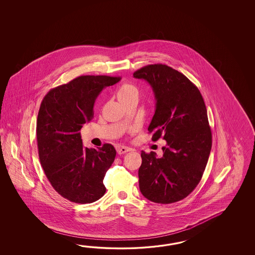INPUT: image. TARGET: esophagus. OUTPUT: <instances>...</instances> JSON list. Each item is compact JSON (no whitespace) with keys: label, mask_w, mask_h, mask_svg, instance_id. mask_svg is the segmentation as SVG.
I'll use <instances>...</instances> for the list:
<instances>
[{"label":"esophagus","mask_w":255,"mask_h":255,"mask_svg":"<svg viewBox=\"0 0 255 255\" xmlns=\"http://www.w3.org/2000/svg\"><path fill=\"white\" fill-rule=\"evenodd\" d=\"M131 150V148L129 147H128V146H120L117 148V151L118 153L120 154V155H122V154H125L127 152L130 151Z\"/></svg>","instance_id":"esophagus-1"}]
</instances>
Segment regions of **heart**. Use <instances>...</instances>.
Masks as SVG:
<instances>
[{"label": "heart", "instance_id": "1", "mask_svg": "<svg viewBox=\"0 0 255 255\" xmlns=\"http://www.w3.org/2000/svg\"><path fill=\"white\" fill-rule=\"evenodd\" d=\"M118 98L121 103H125L134 98H138V90L134 85L124 84L118 90Z\"/></svg>", "mask_w": 255, "mask_h": 255}]
</instances>
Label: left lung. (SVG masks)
Here are the masks:
<instances>
[{
	"mask_svg": "<svg viewBox=\"0 0 255 255\" xmlns=\"http://www.w3.org/2000/svg\"><path fill=\"white\" fill-rule=\"evenodd\" d=\"M133 76L150 85L157 101L147 128L152 140L162 136L167 141L162 157L141 152V193L156 203L181 201L201 181L212 149L204 100L189 78L168 65H146Z\"/></svg>",
	"mask_w": 255,
	"mask_h": 255,
	"instance_id": "8db88e82",
	"label": "left lung"
}]
</instances>
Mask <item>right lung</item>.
<instances>
[{"mask_svg":"<svg viewBox=\"0 0 255 255\" xmlns=\"http://www.w3.org/2000/svg\"><path fill=\"white\" fill-rule=\"evenodd\" d=\"M120 79L78 76L51 89L40 106L36 123L40 162L54 190L72 202L92 203L106 192L103 179L117 151L111 144L97 149L83 146L80 130L92 120L98 95Z\"/></svg>","mask_w":255,"mask_h":255,"instance_id":"right-lung-1","label":"right lung"}]
</instances>
